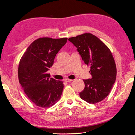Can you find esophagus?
<instances>
[{
	"label": "esophagus",
	"mask_w": 135,
	"mask_h": 135,
	"mask_svg": "<svg viewBox=\"0 0 135 135\" xmlns=\"http://www.w3.org/2000/svg\"><path fill=\"white\" fill-rule=\"evenodd\" d=\"M65 81H66V82H70V81H72L73 80L72 79H65Z\"/></svg>",
	"instance_id": "1"
}]
</instances>
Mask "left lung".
<instances>
[{"label":"left lung","instance_id":"8db88e82","mask_svg":"<svg viewBox=\"0 0 135 135\" xmlns=\"http://www.w3.org/2000/svg\"><path fill=\"white\" fill-rule=\"evenodd\" d=\"M68 40L78 48L85 64L90 67L91 79L83 80L84 90L80 97L90 104L100 102L111 91L116 80V65L111 51L103 41L90 33Z\"/></svg>","mask_w":135,"mask_h":135}]
</instances>
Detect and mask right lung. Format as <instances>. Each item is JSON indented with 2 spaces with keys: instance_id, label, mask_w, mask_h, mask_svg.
Segmentation results:
<instances>
[{
  "instance_id": "obj_1",
  "label": "right lung",
  "mask_w": 135,
  "mask_h": 135,
  "mask_svg": "<svg viewBox=\"0 0 135 135\" xmlns=\"http://www.w3.org/2000/svg\"><path fill=\"white\" fill-rule=\"evenodd\" d=\"M67 40V38H38L30 44L20 60L19 83L27 97L37 106L49 108L61 97L63 81L50 79L47 71Z\"/></svg>"
}]
</instances>
